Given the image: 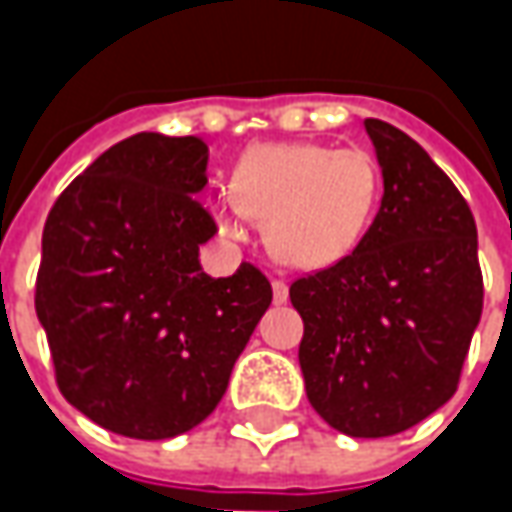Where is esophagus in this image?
I'll return each instance as SVG.
<instances>
[{"instance_id": "34e87169", "label": "esophagus", "mask_w": 512, "mask_h": 512, "mask_svg": "<svg viewBox=\"0 0 512 512\" xmlns=\"http://www.w3.org/2000/svg\"><path fill=\"white\" fill-rule=\"evenodd\" d=\"M287 296H290V293H287V285L282 279H276V282H273V302H276V305H285Z\"/></svg>"}]
</instances>
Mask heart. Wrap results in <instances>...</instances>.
<instances>
[{
    "label": "heart",
    "instance_id": "1",
    "mask_svg": "<svg viewBox=\"0 0 512 512\" xmlns=\"http://www.w3.org/2000/svg\"><path fill=\"white\" fill-rule=\"evenodd\" d=\"M382 176L370 153L325 145H270L242 159L233 196L213 207L227 236H242V213L265 222L270 253L293 267H327L359 245L379 202Z\"/></svg>",
    "mask_w": 512,
    "mask_h": 512
}]
</instances>
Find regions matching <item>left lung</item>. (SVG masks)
<instances>
[{
	"label": "left lung",
	"mask_w": 512,
	"mask_h": 512,
	"mask_svg": "<svg viewBox=\"0 0 512 512\" xmlns=\"http://www.w3.org/2000/svg\"><path fill=\"white\" fill-rule=\"evenodd\" d=\"M382 207L353 253L290 285L313 410L353 439L396 436L459 387L484 282L476 219L419 142L367 119Z\"/></svg>",
	"instance_id": "left-lung-1"
}]
</instances>
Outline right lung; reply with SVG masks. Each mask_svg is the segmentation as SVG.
I'll list each match as a JSON object with an SVG mask.
<instances>
[{"instance_id":"right-lung-1","label":"right lung","mask_w":512,"mask_h":512,"mask_svg":"<svg viewBox=\"0 0 512 512\" xmlns=\"http://www.w3.org/2000/svg\"><path fill=\"white\" fill-rule=\"evenodd\" d=\"M196 136L136 133L105 150L50 207L36 273L62 396L130 439H173L205 422L273 302L250 262L210 279L199 245L216 222Z\"/></svg>"}]
</instances>
